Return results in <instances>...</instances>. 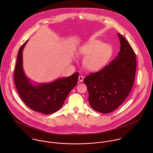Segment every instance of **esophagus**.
Segmentation results:
<instances>
[{"instance_id":"34e87169","label":"esophagus","mask_w":153,"mask_h":153,"mask_svg":"<svg viewBox=\"0 0 153 153\" xmlns=\"http://www.w3.org/2000/svg\"><path fill=\"white\" fill-rule=\"evenodd\" d=\"M78 79H79V81L80 82H83V80H84V77H83V76H82V75L79 76Z\"/></svg>"}]
</instances>
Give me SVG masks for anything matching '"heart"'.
<instances>
[{"instance_id":"b5f03b06","label":"heart","mask_w":153,"mask_h":153,"mask_svg":"<svg viewBox=\"0 0 153 153\" xmlns=\"http://www.w3.org/2000/svg\"><path fill=\"white\" fill-rule=\"evenodd\" d=\"M78 53L85 56L83 61L85 68L89 71H97L108 63L114 50L109 44H104L102 41L94 40L80 46Z\"/></svg>"}]
</instances>
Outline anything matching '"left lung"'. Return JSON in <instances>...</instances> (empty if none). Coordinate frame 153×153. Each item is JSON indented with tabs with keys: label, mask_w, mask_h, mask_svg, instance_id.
Returning <instances> with one entry per match:
<instances>
[{
	"label": "left lung",
	"mask_w": 153,
	"mask_h": 153,
	"mask_svg": "<svg viewBox=\"0 0 153 153\" xmlns=\"http://www.w3.org/2000/svg\"><path fill=\"white\" fill-rule=\"evenodd\" d=\"M118 35L121 44L118 56L108 65L90 73L84 79L90 106L104 114L111 112L121 105L131 92L135 79V53L126 39L120 33Z\"/></svg>",
	"instance_id": "left-lung-1"
}]
</instances>
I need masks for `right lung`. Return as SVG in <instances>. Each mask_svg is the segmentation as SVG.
I'll return each mask as SVG.
<instances>
[{
  "label": "right lung",
  "instance_id": "obj_1",
  "mask_svg": "<svg viewBox=\"0 0 153 153\" xmlns=\"http://www.w3.org/2000/svg\"><path fill=\"white\" fill-rule=\"evenodd\" d=\"M27 41L18 51L14 72L16 87L22 101L29 108L44 114H52L62 107L69 93L77 84L79 73L51 83L33 85L26 76L22 66V51Z\"/></svg>",
  "mask_w": 153,
  "mask_h": 153
}]
</instances>
